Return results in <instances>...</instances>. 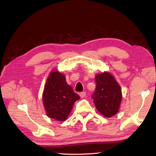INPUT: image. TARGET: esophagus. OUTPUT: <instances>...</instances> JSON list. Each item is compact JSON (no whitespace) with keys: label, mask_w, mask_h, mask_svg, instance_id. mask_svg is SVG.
I'll list each match as a JSON object with an SVG mask.
<instances>
[{"label":"esophagus","mask_w":156,"mask_h":156,"mask_svg":"<svg viewBox=\"0 0 156 156\" xmlns=\"http://www.w3.org/2000/svg\"><path fill=\"white\" fill-rule=\"evenodd\" d=\"M80 97L82 98H84V97H86V92H81V93L80 94Z\"/></svg>","instance_id":"1"}]
</instances>
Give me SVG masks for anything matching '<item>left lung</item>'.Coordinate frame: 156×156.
Here are the masks:
<instances>
[{
  "label": "left lung",
  "mask_w": 156,
  "mask_h": 156,
  "mask_svg": "<svg viewBox=\"0 0 156 156\" xmlns=\"http://www.w3.org/2000/svg\"><path fill=\"white\" fill-rule=\"evenodd\" d=\"M97 83L92 95L96 108L105 117H111L117 113L122 101L120 85L109 72H104L95 76Z\"/></svg>",
  "instance_id": "1"
}]
</instances>
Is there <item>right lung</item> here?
<instances>
[{
    "instance_id": "right-lung-1",
    "label": "right lung",
    "mask_w": 156,
    "mask_h": 156,
    "mask_svg": "<svg viewBox=\"0 0 156 156\" xmlns=\"http://www.w3.org/2000/svg\"><path fill=\"white\" fill-rule=\"evenodd\" d=\"M42 99L48 117L64 121L80 97L66 82L65 75L54 69L49 73L46 80Z\"/></svg>"
}]
</instances>
